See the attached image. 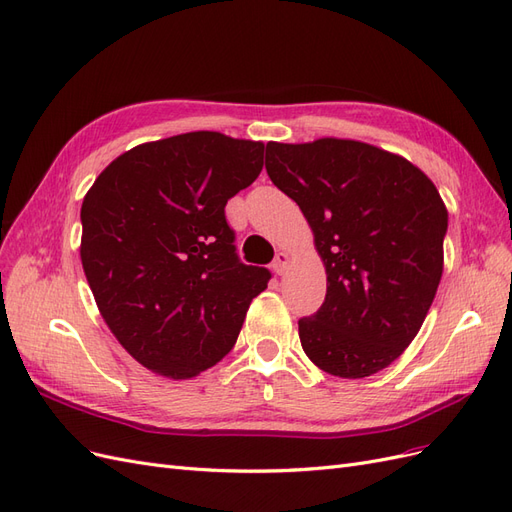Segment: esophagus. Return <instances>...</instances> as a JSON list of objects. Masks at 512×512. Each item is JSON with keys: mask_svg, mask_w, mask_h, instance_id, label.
<instances>
[{"mask_svg": "<svg viewBox=\"0 0 512 512\" xmlns=\"http://www.w3.org/2000/svg\"><path fill=\"white\" fill-rule=\"evenodd\" d=\"M289 261H291V257H289V253H285V251H280V253H276V257H274V261H272V270L278 274V276H283L285 272H287V266H289Z\"/></svg>", "mask_w": 512, "mask_h": 512, "instance_id": "esophagus-1", "label": "esophagus"}]
</instances>
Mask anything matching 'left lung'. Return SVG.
<instances>
[{"label": "left lung", "mask_w": 512, "mask_h": 512, "mask_svg": "<svg viewBox=\"0 0 512 512\" xmlns=\"http://www.w3.org/2000/svg\"><path fill=\"white\" fill-rule=\"evenodd\" d=\"M266 170L304 212L327 272L323 306L298 321L304 353L340 378L381 372L440 283L449 212L438 189L408 159L357 140L268 142Z\"/></svg>", "instance_id": "obj_1"}]
</instances>
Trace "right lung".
Instances as JSON below:
<instances>
[{
	"label": "right lung",
	"instance_id": "obj_1",
	"mask_svg": "<svg viewBox=\"0 0 512 512\" xmlns=\"http://www.w3.org/2000/svg\"><path fill=\"white\" fill-rule=\"evenodd\" d=\"M261 168L263 142L191 131L134 146L87 191L82 268L110 332L144 368L180 381L232 351L272 274L238 259L225 204Z\"/></svg>",
	"mask_w": 512,
	"mask_h": 512
}]
</instances>
